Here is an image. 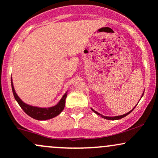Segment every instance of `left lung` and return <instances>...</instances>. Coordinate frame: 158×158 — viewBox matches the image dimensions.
<instances>
[{
    "label": "left lung",
    "instance_id": "obj_1",
    "mask_svg": "<svg viewBox=\"0 0 158 158\" xmlns=\"http://www.w3.org/2000/svg\"><path fill=\"white\" fill-rule=\"evenodd\" d=\"M143 94H144V93H143ZM143 94H142V96H143ZM133 110H131V111H129L128 113H127V114H123V115H120V116H116V117H106V116H103V115H102V114H100L99 113H98V112H96V111H94V110L93 109H92V111H94L95 113L96 114H98V115H101L102 116V118H105V119H107V120H119V119H121V118H124V117H126L127 115H128L129 114H130V112H131L132 111H133Z\"/></svg>",
    "mask_w": 158,
    "mask_h": 158
}]
</instances>
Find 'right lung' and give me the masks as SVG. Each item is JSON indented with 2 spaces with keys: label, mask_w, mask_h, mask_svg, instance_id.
I'll return each instance as SVG.
<instances>
[{
  "label": "right lung",
  "mask_w": 158,
  "mask_h": 158,
  "mask_svg": "<svg viewBox=\"0 0 158 158\" xmlns=\"http://www.w3.org/2000/svg\"><path fill=\"white\" fill-rule=\"evenodd\" d=\"M11 85H12V90H13V96H14L15 99L17 101L18 104L19 105V106L23 108V111L28 115H29L30 117H31L32 118L39 120H48L51 119V118H54V117L57 116L62 111V110L65 108V99L67 94L64 95L63 97L62 98V99L59 101V102L56 106L51 107V108H38V107H34L28 106V105L25 104L23 102L21 99L19 98L16 92H15L14 87H13V82H12V78H11Z\"/></svg>",
  "instance_id": "obj_1"
}]
</instances>
